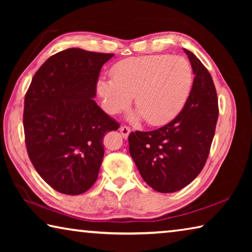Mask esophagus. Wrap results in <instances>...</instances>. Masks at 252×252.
<instances>
[{"mask_svg": "<svg viewBox=\"0 0 252 252\" xmlns=\"http://www.w3.org/2000/svg\"><path fill=\"white\" fill-rule=\"evenodd\" d=\"M120 132H121V134H122L123 138L126 139L127 136H129V134H130L131 129H130L129 126H120Z\"/></svg>", "mask_w": 252, "mask_h": 252, "instance_id": "1", "label": "esophagus"}]
</instances>
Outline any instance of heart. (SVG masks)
Listing matches in <instances>:
<instances>
[{"label": "heart", "instance_id": "b5f03b06", "mask_svg": "<svg viewBox=\"0 0 252 252\" xmlns=\"http://www.w3.org/2000/svg\"><path fill=\"white\" fill-rule=\"evenodd\" d=\"M111 74L112 79H100L96 84L105 112L119 113L134 96L136 117L150 126L173 120L186 105L193 84L190 63L169 54L126 59L113 66Z\"/></svg>", "mask_w": 252, "mask_h": 252}]
</instances>
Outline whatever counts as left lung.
Masks as SVG:
<instances>
[{"label":"left lung","instance_id":"8db88e82","mask_svg":"<svg viewBox=\"0 0 252 252\" xmlns=\"http://www.w3.org/2000/svg\"><path fill=\"white\" fill-rule=\"evenodd\" d=\"M185 50L194 74L189 99L171 122L159 129L131 132L129 150L144 181L162 193L192 182L208 159L218 120V97L210 73Z\"/></svg>","mask_w":252,"mask_h":252}]
</instances>
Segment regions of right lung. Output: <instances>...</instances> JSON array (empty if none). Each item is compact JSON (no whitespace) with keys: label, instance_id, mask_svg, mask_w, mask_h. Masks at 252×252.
I'll list each match as a JSON object with an SVG mask.
<instances>
[{"label":"right lung","instance_id":"1","mask_svg":"<svg viewBox=\"0 0 252 252\" xmlns=\"http://www.w3.org/2000/svg\"><path fill=\"white\" fill-rule=\"evenodd\" d=\"M113 53L71 48L50 57L24 99L25 146L33 167L59 192L76 195L94 185L103 136L119 123L93 97L102 65Z\"/></svg>","mask_w":252,"mask_h":252}]
</instances>
